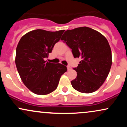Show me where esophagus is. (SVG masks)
Wrapping results in <instances>:
<instances>
[{"label": "esophagus", "mask_w": 127, "mask_h": 127, "mask_svg": "<svg viewBox=\"0 0 127 127\" xmlns=\"http://www.w3.org/2000/svg\"><path fill=\"white\" fill-rule=\"evenodd\" d=\"M67 70L68 71L70 70H71V67L70 66H67Z\"/></svg>", "instance_id": "obj_1"}]
</instances>
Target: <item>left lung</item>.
Listing matches in <instances>:
<instances>
[{
	"label": "left lung",
	"instance_id": "1",
	"mask_svg": "<svg viewBox=\"0 0 127 127\" xmlns=\"http://www.w3.org/2000/svg\"><path fill=\"white\" fill-rule=\"evenodd\" d=\"M61 40L72 49L74 57L82 59L73 68L77 76L71 81L73 88L82 93L97 91L112 65V51L107 39L94 29L81 27L65 31Z\"/></svg>",
	"mask_w": 127,
	"mask_h": 127
}]
</instances>
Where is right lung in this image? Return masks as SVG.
Listing matches in <instances>:
<instances>
[{
    "mask_svg": "<svg viewBox=\"0 0 127 127\" xmlns=\"http://www.w3.org/2000/svg\"><path fill=\"white\" fill-rule=\"evenodd\" d=\"M64 32L37 29L26 33L18 42L15 56L17 70L26 87L34 94L46 95L53 92L61 76L67 72L65 65L44 60Z\"/></svg>",
    "mask_w": 127,
    "mask_h": 127,
    "instance_id": "obj_1",
    "label": "right lung"
}]
</instances>
